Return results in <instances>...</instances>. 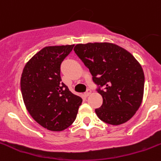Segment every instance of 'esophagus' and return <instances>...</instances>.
<instances>
[{
  "label": "esophagus",
  "mask_w": 161,
  "mask_h": 161,
  "mask_svg": "<svg viewBox=\"0 0 161 161\" xmlns=\"http://www.w3.org/2000/svg\"><path fill=\"white\" fill-rule=\"evenodd\" d=\"M91 94V89H88L87 91H86V92L85 93V96H86V97H88V96H89Z\"/></svg>",
  "instance_id": "34e87169"
}]
</instances>
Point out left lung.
<instances>
[{
	"instance_id": "left-lung-1",
	"label": "left lung",
	"mask_w": 161,
	"mask_h": 161,
	"mask_svg": "<svg viewBox=\"0 0 161 161\" xmlns=\"http://www.w3.org/2000/svg\"><path fill=\"white\" fill-rule=\"evenodd\" d=\"M74 51L98 86L103 99L101 107L95 109L99 119L118 125L133 118L142 105L145 86L143 69L134 56L106 42L79 43Z\"/></svg>"
}]
</instances>
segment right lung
Returning <instances> with one entry per match:
<instances>
[{
	"label": "right lung",
	"instance_id": "add662e5",
	"mask_svg": "<svg viewBox=\"0 0 161 161\" xmlns=\"http://www.w3.org/2000/svg\"><path fill=\"white\" fill-rule=\"evenodd\" d=\"M74 47L48 46L37 52L24 67L20 79L27 110L43 128L63 131L75 120L82 99L72 94L60 77V65Z\"/></svg>",
	"mask_w": 161,
	"mask_h": 161
}]
</instances>
